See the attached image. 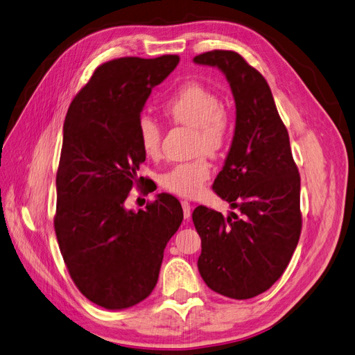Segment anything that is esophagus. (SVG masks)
I'll use <instances>...</instances> for the list:
<instances>
[{
    "label": "esophagus",
    "instance_id": "34e87169",
    "mask_svg": "<svg viewBox=\"0 0 355 355\" xmlns=\"http://www.w3.org/2000/svg\"><path fill=\"white\" fill-rule=\"evenodd\" d=\"M182 209H184V216H185V219H189V218H191V211H192L191 204L184 200V201H182Z\"/></svg>",
    "mask_w": 355,
    "mask_h": 355
}]
</instances>
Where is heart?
Here are the masks:
<instances>
[{"mask_svg":"<svg viewBox=\"0 0 355 355\" xmlns=\"http://www.w3.org/2000/svg\"><path fill=\"white\" fill-rule=\"evenodd\" d=\"M164 112L176 124L196 128L194 151L210 157L222 155L230 145L232 124L223 110L220 96L198 83H188L167 99ZM139 142L148 157H158L163 128L154 118L144 115L137 123ZM210 161L201 155L192 161L178 163L159 175V185L171 194L194 198L211 176Z\"/></svg>","mask_w":355,"mask_h":355,"instance_id":"1","label":"heart"}]
</instances>
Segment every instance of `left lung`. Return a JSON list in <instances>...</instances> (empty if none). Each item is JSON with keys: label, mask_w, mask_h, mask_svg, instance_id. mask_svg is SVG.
<instances>
[{"label": "left lung", "mask_w": 355, "mask_h": 355, "mask_svg": "<svg viewBox=\"0 0 355 355\" xmlns=\"http://www.w3.org/2000/svg\"><path fill=\"white\" fill-rule=\"evenodd\" d=\"M194 62L219 68L231 85L235 130L213 191L240 211L223 218L198 206L192 213L201 237L198 271L213 292L250 299L266 292L292 259L302 228L300 176L262 73L230 50L202 53Z\"/></svg>", "instance_id": "left-lung-1"}]
</instances>
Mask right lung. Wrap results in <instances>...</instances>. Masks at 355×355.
Segmentation results:
<instances>
[{
  "instance_id": "1",
  "label": "right lung",
  "mask_w": 355,
  "mask_h": 355,
  "mask_svg": "<svg viewBox=\"0 0 355 355\" xmlns=\"http://www.w3.org/2000/svg\"><path fill=\"white\" fill-rule=\"evenodd\" d=\"M178 63L176 55L105 62L75 96L63 124L56 237L75 286L106 309L130 308L151 295L166 245L184 219L170 194H158L145 210L124 207L146 158L139 118Z\"/></svg>"
}]
</instances>
